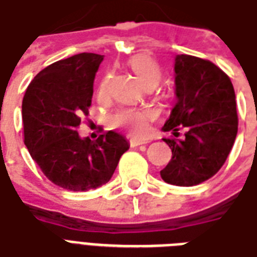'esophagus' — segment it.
<instances>
[{"instance_id":"obj_1","label":"esophagus","mask_w":257,"mask_h":257,"mask_svg":"<svg viewBox=\"0 0 257 257\" xmlns=\"http://www.w3.org/2000/svg\"><path fill=\"white\" fill-rule=\"evenodd\" d=\"M130 146L131 148H137V146H141V145H146L149 144V141H145V140H136V138H133V140H130Z\"/></svg>"}]
</instances>
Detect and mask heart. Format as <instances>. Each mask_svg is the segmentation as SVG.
<instances>
[{
    "mask_svg": "<svg viewBox=\"0 0 257 257\" xmlns=\"http://www.w3.org/2000/svg\"><path fill=\"white\" fill-rule=\"evenodd\" d=\"M127 66L134 71V74L138 77V80L144 84V86H156L163 76L160 65L146 54H137L130 57L127 59ZM109 80H111V73H107L99 85L100 96L107 93ZM150 117L152 113L149 111L124 108V109H119L111 116V124L117 128L128 131L131 136L141 137L146 134Z\"/></svg>",
    "mask_w": 257,
    "mask_h": 257,
    "instance_id": "obj_1",
    "label": "heart"
}]
</instances>
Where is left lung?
I'll return each instance as SVG.
<instances>
[{
	"label": "left lung",
	"instance_id": "left-lung-1",
	"mask_svg": "<svg viewBox=\"0 0 257 257\" xmlns=\"http://www.w3.org/2000/svg\"><path fill=\"white\" fill-rule=\"evenodd\" d=\"M177 103L164 131L172 158L161 171L169 184L192 187L209 180L222 168L238 128L236 94L230 78L207 59L181 54L175 59ZM185 138L177 140L178 130Z\"/></svg>",
	"mask_w": 257,
	"mask_h": 257
}]
</instances>
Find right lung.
<instances>
[{
	"instance_id": "right-lung-1",
	"label": "right lung",
	"mask_w": 257,
	"mask_h": 257,
	"mask_svg": "<svg viewBox=\"0 0 257 257\" xmlns=\"http://www.w3.org/2000/svg\"><path fill=\"white\" fill-rule=\"evenodd\" d=\"M103 55L82 53L51 63L31 81L23 99L24 144L44 176L67 191H88L109 181L124 137L104 133L81 140V117L89 115L96 71Z\"/></svg>"
}]
</instances>
